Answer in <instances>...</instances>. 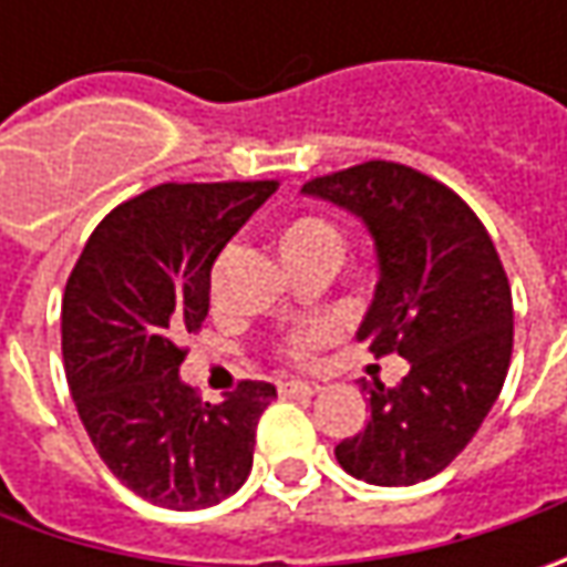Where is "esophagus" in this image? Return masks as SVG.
<instances>
[{
  "mask_svg": "<svg viewBox=\"0 0 567 567\" xmlns=\"http://www.w3.org/2000/svg\"><path fill=\"white\" fill-rule=\"evenodd\" d=\"M277 388H280V394H287V398H316L318 391H321V384H318V381H299V379L280 381Z\"/></svg>",
  "mask_w": 567,
  "mask_h": 567,
  "instance_id": "1",
  "label": "esophagus"
}]
</instances>
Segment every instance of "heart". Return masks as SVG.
Segmentation results:
<instances>
[{
	"label": "heart",
	"instance_id": "obj_1",
	"mask_svg": "<svg viewBox=\"0 0 567 567\" xmlns=\"http://www.w3.org/2000/svg\"><path fill=\"white\" fill-rule=\"evenodd\" d=\"M280 251L287 261L296 258H309V255H338L340 233L331 220L321 217H296L287 227L280 229ZM340 324L334 318H316L309 324H302L287 338V353L293 360H309L316 350L338 338Z\"/></svg>",
	"mask_w": 567,
	"mask_h": 567
}]
</instances>
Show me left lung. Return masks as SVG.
I'll return each mask as SVG.
<instances>
[{"label":"left lung","mask_w":567,"mask_h":567,"mask_svg":"<svg viewBox=\"0 0 567 567\" xmlns=\"http://www.w3.org/2000/svg\"><path fill=\"white\" fill-rule=\"evenodd\" d=\"M360 217L379 255V284L357 338L375 357L401 353L398 388L362 381L369 423L334 454L372 486H413L467 447L508 375L512 287L480 217L439 179L369 161L306 183Z\"/></svg>","instance_id":"obj_1"}]
</instances>
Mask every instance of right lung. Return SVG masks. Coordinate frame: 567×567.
<instances>
[{
  "label": "right lung",
  "instance_id": "add662e5",
  "mask_svg": "<svg viewBox=\"0 0 567 567\" xmlns=\"http://www.w3.org/2000/svg\"><path fill=\"white\" fill-rule=\"evenodd\" d=\"M274 192V179L151 188L100 220L65 284L78 416L122 486L173 512L210 508L246 483L255 425L277 398L268 381H239L227 401L202 403L179 379L217 255Z\"/></svg>",
  "mask_w": 567,
  "mask_h": 567
}]
</instances>
